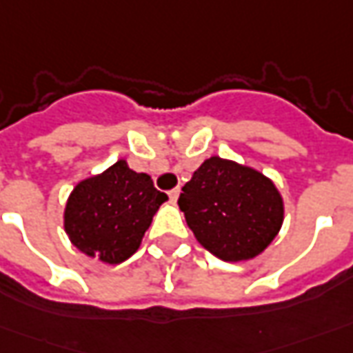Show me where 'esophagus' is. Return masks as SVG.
<instances>
[{
    "instance_id": "esophagus-1",
    "label": "esophagus",
    "mask_w": 353,
    "mask_h": 353,
    "mask_svg": "<svg viewBox=\"0 0 353 353\" xmlns=\"http://www.w3.org/2000/svg\"><path fill=\"white\" fill-rule=\"evenodd\" d=\"M179 196H181V188H172V190H169V198H171V201L179 200Z\"/></svg>"
}]
</instances>
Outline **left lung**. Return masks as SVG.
Listing matches in <instances>:
<instances>
[{"mask_svg": "<svg viewBox=\"0 0 353 353\" xmlns=\"http://www.w3.org/2000/svg\"><path fill=\"white\" fill-rule=\"evenodd\" d=\"M179 208L201 246L230 263L257 257L284 219L283 198L271 179L217 155L182 186Z\"/></svg>", "mask_w": 353, "mask_h": 353, "instance_id": "1", "label": "left lung"}]
</instances>
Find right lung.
<instances>
[{
    "instance_id": "right-lung-1",
    "label": "right lung",
    "mask_w": 353,
    "mask_h": 353,
    "mask_svg": "<svg viewBox=\"0 0 353 353\" xmlns=\"http://www.w3.org/2000/svg\"><path fill=\"white\" fill-rule=\"evenodd\" d=\"M163 201L167 194L153 186L150 174L132 171L119 159L70 192L63 215L65 232L88 257L123 263L140 248Z\"/></svg>"
}]
</instances>
